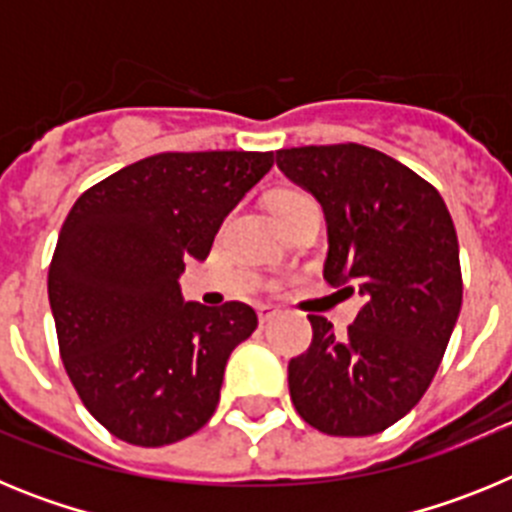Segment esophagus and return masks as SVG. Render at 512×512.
<instances>
[{"label":"esophagus","mask_w":512,"mask_h":512,"mask_svg":"<svg viewBox=\"0 0 512 512\" xmlns=\"http://www.w3.org/2000/svg\"><path fill=\"white\" fill-rule=\"evenodd\" d=\"M274 315H277V307H271V305H259V320H261V325L269 323V320L274 318Z\"/></svg>","instance_id":"obj_1"}]
</instances>
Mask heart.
<instances>
[{
    "label": "heart",
    "instance_id": "heart-1",
    "mask_svg": "<svg viewBox=\"0 0 512 512\" xmlns=\"http://www.w3.org/2000/svg\"><path fill=\"white\" fill-rule=\"evenodd\" d=\"M297 197H305V194H300V192H279V194H274V200H271V202H292V200H297Z\"/></svg>",
    "mask_w": 512,
    "mask_h": 512
}]
</instances>
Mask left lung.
<instances>
[{
    "instance_id": "left-lung-1",
    "label": "left lung",
    "mask_w": 512,
    "mask_h": 512,
    "mask_svg": "<svg viewBox=\"0 0 512 512\" xmlns=\"http://www.w3.org/2000/svg\"><path fill=\"white\" fill-rule=\"evenodd\" d=\"M277 166L323 207L325 282L366 297L346 336L307 315L312 343L289 361V395L328 436H374L418 405L449 346L461 310L454 220L436 187L359 143L282 148Z\"/></svg>"
}]
</instances>
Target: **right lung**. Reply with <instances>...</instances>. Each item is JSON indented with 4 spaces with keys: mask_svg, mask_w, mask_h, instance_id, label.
<instances>
[{
    "mask_svg": "<svg viewBox=\"0 0 512 512\" xmlns=\"http://www.w3.org/2000/svg\"><path fill=\"white\" fill-rule=\"evenodd\" d=\"M271 166V151L158 153L71 207L48 269L58 348L84 408L120 441L166 446L215 413L230 351L259 318L243 302H184L179 277Z\"/></svg>",
    "mask_w": 512,
    "mask_h": 512,
    "instance_id": "right-lung-1",
    "label": "right lung"
}]
</instances>
